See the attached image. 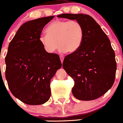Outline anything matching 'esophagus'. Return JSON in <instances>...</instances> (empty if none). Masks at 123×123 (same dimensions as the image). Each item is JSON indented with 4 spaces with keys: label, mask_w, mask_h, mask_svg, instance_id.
<instances>
[{
    "label": "esophagus",
    "mask_w": 123,
    "mask_h": 123,
    "mask_svg": "<svg viewBox=\"0 0 123 123\" xmlns=\"http://www.w3.org/2000/svg\"><path fill=\"white\" fill-rule=\"evenodd\" d=\"M63 60H64V57L62 56H60V60H61V62H62V63H63Z\"/></svg>",
    "instance_id": "34e87169"
}]
</instances>
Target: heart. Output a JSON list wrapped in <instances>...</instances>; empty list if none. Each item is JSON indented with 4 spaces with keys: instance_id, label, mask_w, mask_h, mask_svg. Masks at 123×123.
Here are the masks:
<instances>
[{
    "instance_id": "heart-1",
    "label": "heart",
    "mask_w": 123,
    "mask_h": 123,
    "mask_svg": "<svg viewBox=\"0 0 123 123\" xmlns=\"http://www.w3.org/2000/svg\"><path fill=\"white\" fill-rule=\"evenodd\" d=\"M46 32L40 36L39 42L50 54L54 53L58 45L61 52L73 53L83 41V27L77 20H56L47 27Z\"/></svg>"
}]
</instances>
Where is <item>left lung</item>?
Here are the masks:
<instances>
[{
    "label": "left lung",
    "instance_id": "left-lung-1",
    "mask_svg": "<svg viewBox=\"0 0 123 123\" xmlns=\"http://www.w3.org/2000/svg\"><path fill=\"white\" fill-rule=\"evenodd\" d=\"M77 20L84 29L81 47L65 56L63 68L72 77L74 97L80 100H92L105 94L113 85L117 71L115 52L100 25L83 13H64L57 16Z\"/></svg>",
    "mask_w": 123,
    "mask_h": 123
}]
</instances>
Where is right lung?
I'll use <instances>...</instances> for the list:
<instances>
[{
    "label": "right lung",
    "instance_id": "obj_1",
    "mask_svg": "<svg viewBox=\"0 0 123 123\" xmlns=\"http://www.w3.org/2000/svg\"><path fill=\"white\" fill-rule=\"evenodd\" d=\"M54 16L25 23L8 45L5 78L14 96L28 105L43 104L51 95L50 82L62 67L60 57L47 52L39 42L41 32Z\"/></svg>",
    "mask_w": 123,
    "mask_h": 123
}]
</instances>
